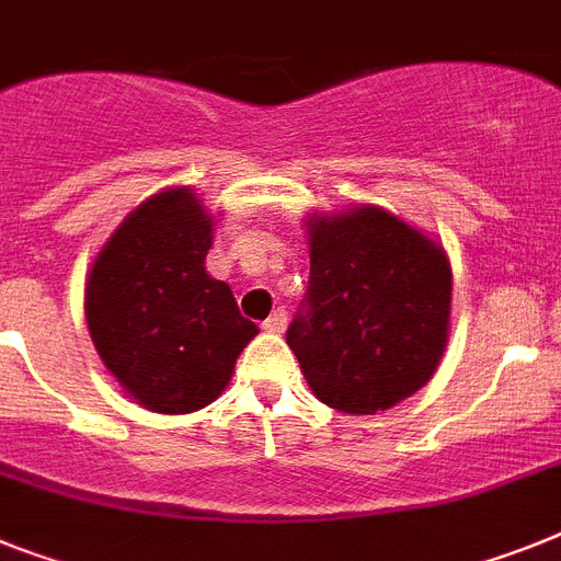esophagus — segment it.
<instances>
[{
  "instance_id": "34e87169",
  "label": "esophagus",
  "mask_w": 561,
  "mask_h": 561,
  "mask_svg": "<svg viewBox=\"0 0 561 561\" xmlns=\"http://www.w3.org/2000/svg\"><path fill=\"white\" fill-rule=\"evenodd\" d=\"M285 328H288V313H285V310H273L271 317L265 319V331L267 333H282L285 331Z\"/></svg>"
}]
</instances>
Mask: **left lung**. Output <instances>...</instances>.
<instances>
[{
	"label": "left lung",
	"instance_id": "1",
	"mask_svg": "<svg viewBox=\"0 0 561 561\" xmlns=\"http://www.w3.org/2000/svg\"><path fill=\"white\" fill-rule=\"evenodd\" d=\"M450 265L379 208L310 222V279L288 339L319 402L370 416L416 393L448 342Z\"/></svg>",
	"mask_w": 561,
	"mask_h": 561
}]
</instances>
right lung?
I'll return each mask as SVG.
<instances>
[{"mask_svg": "<svg viewBox=\"0 0 561 561\" xmlns=\"http://www.w3.org/2000/svg\"><path fill=\"white\" fill-rule=\"evenodd\" d=\"M210 216L191 191L142 202L93 262L84 313L119 385L148 411L191 413L230 382L256 324L205 273Z\"/></svg>", "mask_w": 561, "mask_h": 561, "instance_id": "1", "label": "right lung"}]
</instances>
